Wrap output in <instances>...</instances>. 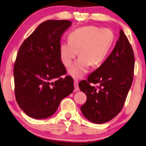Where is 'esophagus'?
Instances as JSON below:
<instances>
[{
	"instance_id": "1",
	"label": "esophagus",
	"mask_w": 146,
	"mask_h": 146,
	"mask_svg": "<svg viewBox=\"0 0 146 146\" xmlns=\"http://www.w3.org/2000/svg\"><path fill=\"white\" fill-rule=\"evenodd\" d=\"M74 90L75 92H78L79 91V87H78V81L77 80H74Z\"/></svg>"
}]
</instances>
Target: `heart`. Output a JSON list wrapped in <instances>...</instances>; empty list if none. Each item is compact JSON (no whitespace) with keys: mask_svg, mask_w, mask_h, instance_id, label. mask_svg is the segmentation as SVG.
Returning <instances> with one entry per match:
<instances>
[{"mask_svg":"<svg viewBox=\"0 0 146 146\" xmlns=\"http://www.w3.org/2000/svg\"><path fill=\"white\" fill-rule=\"evenodd\" d=\"M113 41L111 29L93 26L79 27L70 33L68 41L60 44L61 60L65 66H70L79 50L81 56L69 69V73L74 78H80L87 72L91 64L98 66L104 60Z\"/></svg>","mask_w":146,"mask_h":146,"instance_id":"heart-1","label":"heart"}]
</instances>
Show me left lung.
Instances as JSON below:
<instances>
[{"instance_id":"left-lung-1","label":"left lung","mask_w":146,"mask_h":146,"mask_svg":"<svg viewBox=\"0 0 146 146\" xmlns=\"http://www.w3.org/2000/svg\"><path fill=\"white\" fill-rule=\"evenodd\" d=\"M134 54L127 37L120 29L115 48L104 62L79 83L87 96L81 107L84 117L91 122L103 124L113 119L123 108L132 86Z\"/></svg>"}]
</instances>
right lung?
I'll use <instances>...</instances> for the list:
<instances>
[{
    "label": "right lung",
    "mask_w": 146,
    "mask_h": 146,
    "mask_svg": "<svg viewBox=\"0 0 146 146\" xmlns=\"http://www.w3.org/2000/svg\"><path fill=\"white\" fill-rule=\"evenodd\" d=\"M68 20L41 23L19 48L14 66V92L23 111L33 119L49 117L62 99L74 90L59 52L61 37L71 26Z\"/></svg>",
    "instance_id": "add662e5"
}]
</instances>
